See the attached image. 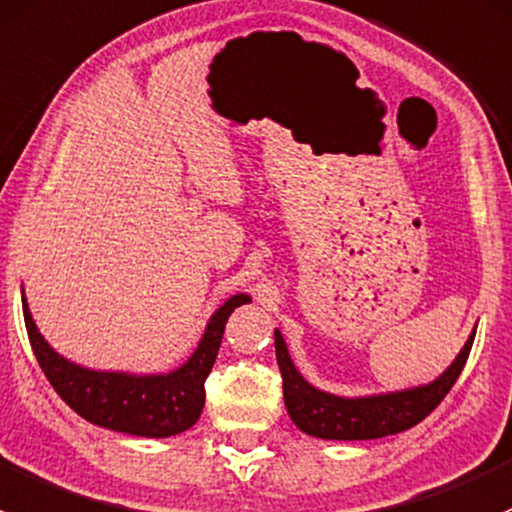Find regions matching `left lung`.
<instances>
[{
	"mask_svg": "<svg viewBox=\"0 0 512 512\" xmlns=\"http://www.w3.org/2000/svg\"><path fill=\"white\" fill-rule=\"evenodd\" d=\"M473 333L453 365L441 374L436 382L426 387H414L407 392L379 394V397H360V399H342L335 394L320 392L310 387L298 370L293 367L288 357L286 342L276 330V360L281 367L283 377V399L286 409L291 414L293 424L300 431L318 439H335V441H365V439H382V436L399 434L426 419L441 399L451 392L456 384L458 374L468 360V352L473 345Z\"/></svg>",
	"mask_w": 512,
	"mask_h": 512,
	"instance_id": "1",
	"label": "left lung"
}]
</instances>
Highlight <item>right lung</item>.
<instances>
[{
  "instance_id": "right-lung-1",
  "label": "right lung",
  "mask_w": 512,
  "mask_h": 512,
  "mask_svg": "<svg viewBox=\"0 0 512 512\" xmlns=\"http://www.w3.org/2000/svg\"><path fill=\"white\" fill-rule=\"evenodd\" d=\"M249 300V295L244 293L226 300L212 315L202 342L189 357L187 365L170 374H155V377L93 372L63 360L36 330L26 298H21V305H24V323L31 350H34L51 387L59 392V397L73 412L110 431L165 439V436L182 434L189 426L197 424L204 409V379L209 377L214 360H217L226 320L234 313V308L249 303Z\"/></svg>"
}]
</instances>
